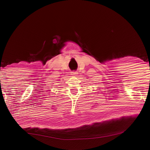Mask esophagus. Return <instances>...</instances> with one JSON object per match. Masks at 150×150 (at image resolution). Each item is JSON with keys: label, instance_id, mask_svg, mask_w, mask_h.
I'll return each instance as SVG.
<instances>
[{"label": "esophagus", "instance_id": "1", "mask_svg": "<svg viewBox=\"0 0 150 150\" xmlns=\"http://www.w3.org/2000/svg\"><path fill=\"white\" fill-rule=\"evenodd\" d=\"M77 74V72H72L71 73V75H76Z\"/></svg>", "mask_w": 150, "mask_h": 150}]
</instances>
